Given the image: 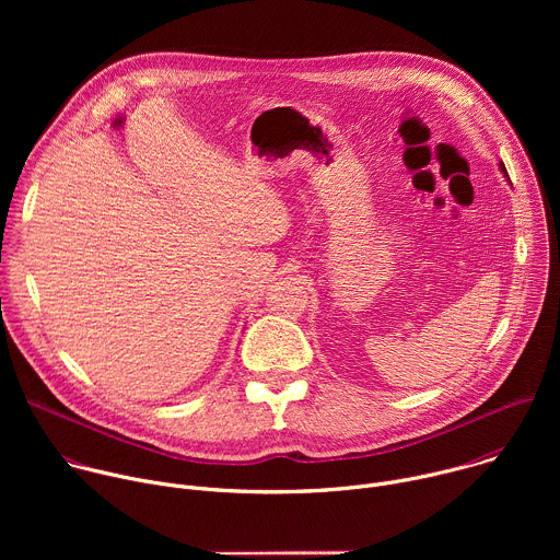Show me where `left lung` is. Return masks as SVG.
<instances>
[{
	"label": "left lung",
	"instance_id": "1",
	"mask_svg": "<svg viewBox=\"0 0 560 560\" xmlns=\"http://www.w3.org/2000/svg\"><path fill=\"white\" fill-rule=\"evenodd\" d=\"M499 168H501V173H505V177H508V171H505V166H503V162H501V164H499ZM508 179H510V177H508Z\"/></svg>",
	"mask_w": 560,
	"mask_h": 560
}]
</instances>
